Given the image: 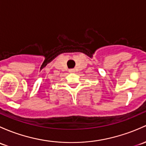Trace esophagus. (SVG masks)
<instances>
[{"mask_svg":"<svg viewBox=\"0 0 146 146\" xmlns=\"http://www.w3.org/2000/svg\"><path fill=\"white\" fill-rule=\"evenodd\" d=\"M69 72H70V73H75V71H76V70H75V69H69V70H68Z\"/></svg>","mask_w":146,"mask_h":146,"instance_id":"esophagus-1","label":"esophagus"}]
</instances>
